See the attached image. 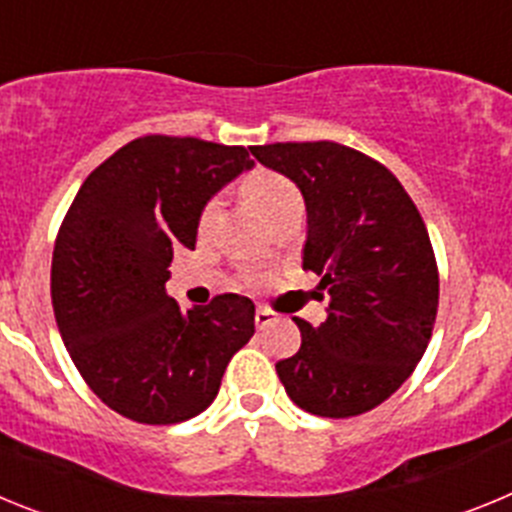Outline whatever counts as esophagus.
Segmentation results:
<instances>
[{"label":"esophagus","instance_id":"esophagus-1","mask_svg":"<svg viewBox=\"0 0 512 512\" xmlns=\"http://www.w3.org/2000/svg\"><path fill=\"white\" fill-rule=\"evenodd\" d=\"M274 320H277V315H274L271 310H264V307H261V310H256V328H269Z\"/></svg>","mask_w":512,"mask_h":512}]
</instances>
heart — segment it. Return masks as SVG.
Listing matches in <instances>:
<instances>
[{
	"label": "heart",
	"mask_w": 512,
	"mask_h": 512,
	"mask_svg": "<svg viewBox=\"0 0 512 512\" xmlns=\"http://www.w3.org/2000/svg\"><path fill=\"white\" fill-rule=\"evenodd\" d=\"M243 189L253 200V205L259 207L269 220H274L277 215H282L287 207L292 205H302L300 189L295 184L289 182L287 176L277 174V171L269 169H256L243 179ZM217 212H220V200L212 197L205 207H202L200 215V230H210L217 220Z\"/></svg>",
	"instance_id": "heart-1"
}]
</instances>
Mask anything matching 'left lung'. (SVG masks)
Here are the masks:
<instances>
[{
  "instance_id": "left-lung-1",
  "label": "left lung",
  "mask_w": 512,
  "mask_h": 512,
  "mask_svg": "<svg viewBox=\"0 0 512 512\" xmlns=\"http://www.w3.org/2000/svg\"><path fill=\"white\" fill-rule=\"evenodd\" d=\"M251 153L305 197L302 269L330 295L318 328L295 318L302 346L277 364L284 390L320 418L377 408L413 374L436 323L438 269L423 217L387 166L341 143Z\"/></svg>"
}]
</instances>
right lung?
<instances>
[{"label":"right lung","mask_w":512,"mask_h":512,"mask_svg":"<svg viewBox=\"0 0 512 512\" xmlns=\"http://www.w3.org/2000/svg\"><path fill=\"white\" fill-rule=\"evenodd\" d=\"M251 166L243 146L146 135L76 192L53 248V315L84 382L115 413L148 425L200 415L251 341L248 297L182 312L166 295L174 248H194L202 207Z\"/></svg>","instance_id":"1"}]
</instances>
